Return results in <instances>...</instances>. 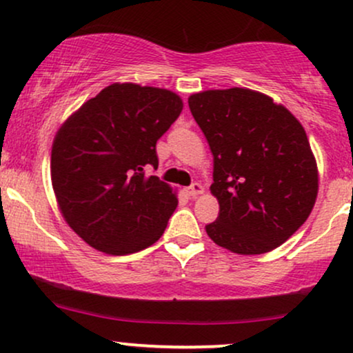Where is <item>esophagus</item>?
<instances>
[{
    "label": "esophagus",
    "mask_w": 353,
    "mask_h": 353,
    "mask_svg": "<svg viewBox=\"0 0 353 353\" xmlns=\"http://www.w3.org/2000/svg\"><path fill=\"white\" fill-rule=\"evenodd\" d=\"M202 192H204V188H202L199 182H194V184L190 185V188H188V194H189L190 197L199 196V194H202Z\"/></svg>",
    "instance_id": "34e87169"
}]
</instances>
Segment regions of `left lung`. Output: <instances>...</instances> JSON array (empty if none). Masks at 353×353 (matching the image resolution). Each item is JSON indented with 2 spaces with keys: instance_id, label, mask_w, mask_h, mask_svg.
Returning a JSON list of instances; mask_svg holds the SVG:
<instances>
[{
  "instance_id": "1",
  "label": "left lung",
  "mask_w": 353,
  "mask_h": 353,
  "mask_svg": "<svg viewBox=\"0 0 353 353\" xmlns=\"http://www.w3.org/2000/svg\"><path fill=\"white\" fill-rule=\"evenodd\" d=\"M189 108L214 156L219 217L208 236L230 252H270L314 209L317 163L302 124L282 104L245 88L210 89Z\"/></svg>"
}]
</instances>
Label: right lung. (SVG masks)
I'll use <instances>...</instances> for the list:
<instances>
[{"label": "right lung", "mask_w": 353, "mask_h": 353, "mask_svg": "<svg viewBox=\"0 0 353 353\" xmlns=\"http://www.w3.org/2000/svg\"><path fill=\"white\" fill-rule=\"evenodd\" d=\"M182 111L168 89L114 83L86 101L56 132L51 181L64 221L111 255L139 252L163 236L177 208L157 169L156 143Z\"/></svg>", "instance_id": "right-lung-1"}]
</instances>
